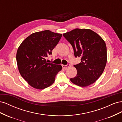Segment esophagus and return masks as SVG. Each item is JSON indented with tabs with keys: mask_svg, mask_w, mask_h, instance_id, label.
Returning <instances> with one entry per match:
<instances>
[{
	"mask_svg": "<svg viewBox=\"0 0 122 122\" xmlns=\"http://www.w3.org/2000/svg\"><path fill=\"white\" fill-rule=\"evenodd\" d=\"M61 66L63 68L66 69V68H67L70 67V64H67V65H62Z\"/></svg>",
	"mask_w": 122,
	"mask_h": 122,
	"instance_id": "esophagus-1",
	"label": "esophagus"
}]
</instances>
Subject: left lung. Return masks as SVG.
<instances>
[{
	"label": "left lung",
	"instance_id": "1",
	"mask_svg": "<svg viewBox=\"0 0 122 122\" xmlns=\"http://www.w3.org/2000/svg\"><path fill=\"white\" fill-rule=\"evenodd\" d=\"M63 36L72 45L75 57L81 58V62L74 65L77 75L70 80L81 87L94 83L102 75L106 64L104 41L89 29L76 28L64 34Z\"/></svg>",
	"mask_w": 122,
	"mask_h": 122
}]
</instances>
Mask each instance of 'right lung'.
Masks as SVG:
<instances>
[{"mask_svg":"<svg viewBox=\"0 0 122 122\" xmlns=\"http://www.w3.org/2000/svg\"><path fill=\"white\" fill-rule=\"evenodd\" d=\"M62 34L46 30L33 33L19 47L16 54L21 76L32 87L43 90L52 84L62 69L61 65L48 63L46 60L57 45Z\"/></svg>","mask_w":122,"mask_h":122,"instance_id":"right-lung-1","label":"right lung"}]
</instances>
